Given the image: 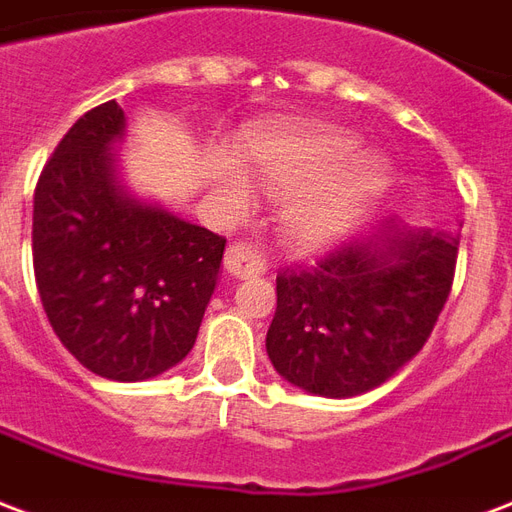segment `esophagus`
<instances>
[{
	"label": "esophagus",
	"mask_w": 512,
	"mask_h": 512,
	"mask_svg": "<svg viewBox=\"0 0 512 512\" xmlns=\"http://www.w3.org/2000/svg\"><path fill=\"white\" fill-rule=\"evenodd\" d=\"M224 267L232 278H259L267 272V261L253 251L251 245H229L224 256Z\"/></svg>",
	"instance_id": "esophagus-1"
}]
</instances>
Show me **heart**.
Returning <instances> with one entry per match:
<instances>
[{
	"mask_svg": "<svg viewBox=\"0 0 512 512\" xmlns=\"http://www.w3.org/2000/svg\"><path fill=\"white\" fill-rule=\"evenodd\" d=\"M253 178L283 199L280 237L299 253L343 242L386 199L394 164L386 153L361 151V140L332 124L256 129L242 142ZM215 188L232 207L251 202L248 178L234 161H218Z\"/></svg>",
	"mask_w": 512,
	"mask_h": 512,
	"instance_id": "heart-1",
	"label": "heart"
}]
</instances>
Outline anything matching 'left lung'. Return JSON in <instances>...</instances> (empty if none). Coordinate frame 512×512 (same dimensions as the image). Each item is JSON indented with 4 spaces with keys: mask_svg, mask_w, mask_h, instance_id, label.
Here are the masks:
<instances>
[{
    "mask_svg": "<svg viewBox=\"0 0 512 512\" xmlns=\"http://www.w3.org/2000/svg\"><path fill=\"white\" fill-rule=\"evenodd\" d=\"M459 237L391 221L315 270L278 278L267 353L307 394L348 399L397 375L429 340L451 294Z\"/></svg>",
    "mask_w": 512,
    "mask_h": 512,
    "instance_id": "left-lung-1",
    "label": "left lung"
}]
</instances>
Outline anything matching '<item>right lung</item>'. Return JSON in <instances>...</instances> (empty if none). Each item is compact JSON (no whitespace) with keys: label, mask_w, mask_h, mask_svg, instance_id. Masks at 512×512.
I'll return each mask as SVG.
<instances>
[{"label":"right lung","mask_w":512,"mask_h":512,"mask_svg":"<svg viewBox=\"0 0 512 512\" xmlns=\"http://www.w3.org/2000/svg\"><path fill=\"white\" fill-rule=\"evenodd\" d=\"M124 134L115 99L64 134L34 188L32 256L64 348L99 378L137 383L194 348L226 240L126 186Z\"/></svg>","instance_id":"right-lung-1"}]
</instances>
